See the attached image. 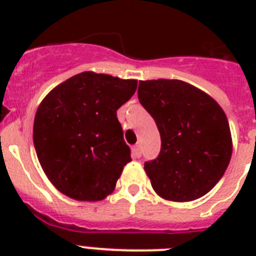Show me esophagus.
Returning a JSON list of instances; mask_svg holds the SVG:
<instances>
[{
  "instance_id": "esophagus-1",
  "label": "esophagus",
  "mask_w": 256,
  "mask_h": 256,
  "mask_svg": "<svg viewBox=\"0 0 256 256\" xmlns=\"http://www.w3.org/2000/svg\"><path fill=\"white\" fill-rule=\"evenodd\" d=\"M132 156H134V158H140V144H136V146H132Z\"/></svg>"
}]
</instances>
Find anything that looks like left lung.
Masks as SVG:
<instances>
[{"label":"left lung","mask_w":256,"mask_h":256,"mask_svg":"<svg viewBox=\"0 0 256 256\" xmlns=\"http://www.w3.org/2000/svg\"><path fill=\"white\" fill-rule=\"evenodd\" d=\"M138 100L160 134V154L144 162L156 194L174 202L207 194L223 176L232 154L222 108L206 92L179 80L140 81Z\"/></svg>","instance_id":"obj_1"}]
</instances>
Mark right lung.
<instances>
[{
	"label": "right lung",
	"mask_w": 256,
	"mask_h": 256,
	"mask_svg": "<svg viewBox=\"0 0 256 256\" xmlns=\"http://www.w3.org/2000/svg\"><path fill=\"white\" fill-rule=\"evenodd\" d=\"M136 90V80L85 72L42 100L34 118V148L46 176L62 194L88 202L112 194L132 160L116 110Z\"/></svg>",
	"instance_id": "right-lung-1"
}]
</instances>
